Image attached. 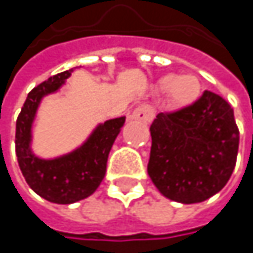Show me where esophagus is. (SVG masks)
<instances>
[{"label":"esophagus","instance_id":"obj_1","mask_svg":"<svg viewBox=\"0 0 253 253\" xmlns=\"http://www.w3.org/2000/svg\"><path fill=\"white\" fill-rule=\"evenodd\" d=\"M154 114H155V111H154V107H152V105H149V104H142V105H139V107L133 111L131 117H133L134 120L142 122V123H149V122L154 119Z\"/></svg>","mask_w":253,"mask_h":253}]
</instances>
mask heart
I'll list each match as a JSON object with an SVG mask.
<instances>
[{"instance_id":"heart-1","label":"heart","mask_w":253,"mask_h":253,"mask_svg":"<svg viewBox=\"0 0 253 253\" xmlns=\"http://www.w3.org/2000/svg\"><path fill=\"white\" fill-rule=\"evenodd\" d=\"M160 87L163 90H169L173 104L177 107H187L201 95V82L193 75L163 77Z\"/></svg>"}]
</instances>
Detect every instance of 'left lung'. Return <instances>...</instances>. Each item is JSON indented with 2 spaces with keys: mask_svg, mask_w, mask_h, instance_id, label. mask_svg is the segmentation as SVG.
<instances>
[{
  "mask_svg": "<svg viewBox=\"0 0 253 253\" xmlns=\"http://www.w3.org/2000/svg\"><path fill=\"white\" fill-rule=\"evenodd\" d=\"M149 130L148 174L166 198L196 204L226 186L236 166L239 127L220 95L204 90L193 104L160 113Z\"/></svg>",
  "mask_w": 253,
  "mask_h": 253,
  "instance_id": "left-lung-1",
  "label": "left lung"
}]
</instances>
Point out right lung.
Instances as JSON below:
<instances>
[{"mask_svg": "<svg viewBox=\"0 0 253 253\" xmlns=\"http://www.w3.org/2000/svg\"><path fill=\"white\" fill-rule=\"evenodd\" d=\"M72 70L51 76L33 87L16 122V155L27 184L43 199L54 204H73L92 195L107 171L111 146L126 117L108 120L96 127L77 151L57 160H41L29 148L30 127L41 98L57 90Z\"/></svg>", "mask_w": 253, "mask_h": 253, "instance_id": "right-lung-1", "label": "right lung"}]
</instances>
